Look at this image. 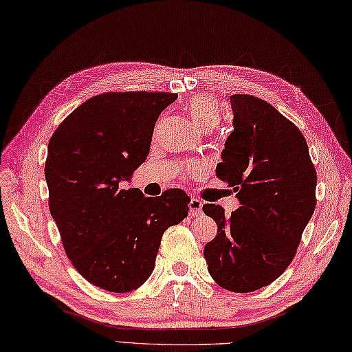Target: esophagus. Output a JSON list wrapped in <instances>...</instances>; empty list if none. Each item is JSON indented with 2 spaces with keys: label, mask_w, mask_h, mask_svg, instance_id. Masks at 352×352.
<instances>
[{
  "label": "esophagus",
  "mask_w": 352,
  "mask_h": 352,
  "mask_svg": "<svg viewBox=\"0 0 352 352\" xmlns=\"http://www.w3.org/2000/svg\"><path fill=\"white\" fill-rule=\"evenodd\" d=\"M201 208H203V203L199 199H191V201H190L191 217H200Z\"/></svg>",
  "instance_id": "obj_1"
}]
</instances>
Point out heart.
<instances>
[{"label": "heart", "instance_id": "heart-1", "mask_svg": "<svg viewBox=\"0 0 352 352\" xmlns=\"http://www.w3.org/2000/svg\"><path fill=\"white\" fill-rule=\"evenodd\" d=\"M186 113L200 131H210L221 121L218 102L208 96H197L188 101Z\"/></svg>", "mask_w": 352, "mask_h": 352}]
</instances>
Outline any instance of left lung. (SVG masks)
Instances as JSON below:
<instances>
[{
	"label": "left lung",
	"instance_id": "8db88e82",
	"mask_svg": "<svg viewBox=\"0 0 352 352\" xmlns=\"http://www.w3.org/2000/svg\"><path fill=\"white\" fill-rule=\"evenodd\" d=\"M230 102L233 131L217 176L233 186L241 208L226 217L219 204L203 206L218 226L204 258L219 287L251 293L293 261L315 210L316 173L303 134L267 101L237 94Z\"/></svg>",
	"mask_w": 352,
	"mask_h": 352
}]
</instances>
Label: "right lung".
Returning <instances> with one entry per match:
<instances>
[{
	"mask_svg": "<svg viewBox=\"0 0 352 352\" xmlns=\"http://www.w3.org/2000/svg\"><path fill=\"white\" fill-rule=\"evenodd\" d=\"M170 92H107L85 101L56 128L47 146L49 209L68 258L92 285L137 289L152 275L164 231L188 217L182 190L144 197L122 190L149 153Z\"/></svg>",
	"mask_w": 352,
	"mask_h": 352,
	"instance_id": "1",
	"label": "right lung"
}]
</instances>
